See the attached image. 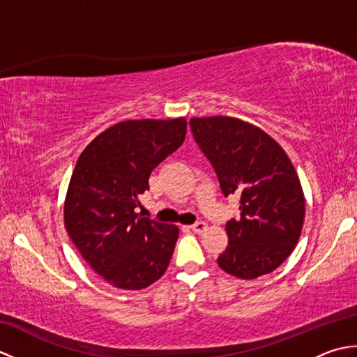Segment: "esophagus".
I'll return each instance as SVG.
<instances>
[{
	"label": "esophagus",
	"mask_w": 357,
	"mask_h": 357,
	"mask_svg": "<svg viewBox=\"0 0 357 357\" xmlns=\"http://www.w3.org/2000/svg\"><path fill=\"white\" fill-rule=\"evenodd\" d=\"M190 229H192L195 233H202V231L207 230V224L202 222V221L195 222V224L190 227Z\"/></svg>",
	"instance_id": "1"
}]
</instances>
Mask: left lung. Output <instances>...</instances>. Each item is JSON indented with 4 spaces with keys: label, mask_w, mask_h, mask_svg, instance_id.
I'll use <instances>...</instances> for the list:
<instances>
[{
    "label": "left lung",
    "mask_w": 357,
    "mask_h": 357,
    "mask_svg": "<svg viewBox=\"0 0 357 357\" xmlns=\"http://www.w3.org/2000/svg\"><path fill=\"white\" fill-rule=\"evenodd\" d=\"M195 141L225 196H241V218L225 224V273L256 279L276 270L298 244L305 216L301 181L284 149L262 128L233 116L192 118Z\"/></svg>",
    "instance_id": "obj_1"
}]
</instances>
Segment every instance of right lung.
<instances>
[{
	"label": "right lung",
	"mask_w": 357,
	"mask_h": 357,
	"mask_svg": "<svg viewBox=\"0 0 357 357\" xmlns=\"http://www.w3.org/2000/svg\"><path fill=\"white\" fill-rule=\"evenodd\" d=\"M187 121L127 119L82 150L64 201V225L84 261L112 287L142 290L161 278L179 230L135 211L155 167L181 147Z\"/></svg>",
	"instance_id": "add662e5"
}]
</instances>
